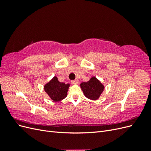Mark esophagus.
<instances>
[{
	"label": "esophagus",
	"instance_id": "esophagus-1",
	"mask_svg": "<svg viewBox=\"0 0 151 151\" xmlns=\"http://www.w3.org/2000/svg\"><path fill=\"white\" fill-rule=\"evenodd\" d=\"M71 83H72L73 84H77L79 83V81H78V79H75V80L72 81Z\"/></svg>",
	"mask_w": 151,
	"mask_h": 151
}]
</instances>
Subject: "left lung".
<instances>
[{"instance_id": "8db88e82", "label": "left lung", "mask_w": 151, "mask_h": 151, "mask_svg": "<svg viewBox=\"0 0 151 151\" xmlns=\"http://www.w3.org/2000/svg\"><path fill=\"white\" fill-rule=\"evenodd\" d=\"M80 86L85 96L91 100L98 99L104 89V86L95 77H91L88 82L82 83Z\"/></svg>"}]
</instances>
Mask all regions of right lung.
Instances as JSON below:
<instances>
[{
    "mask_svg": "<svg viewBox=\"0 0 151 151\" xmlns=\"http://www.w3.org/2000/svg\"><path fill=\"white\" fill-rule=\"evenodd\" d=\"M69 86V84H66L59 82L57 77L55 76L49 83L45 85L44 89L50 98L57 102L61 101L67 96Z\"/></svg>",
    "mask_w": 151,
    "mask_h": 151,
    "instance_id": "obj_1",
    "label": "right lung"
}]
</instances>
